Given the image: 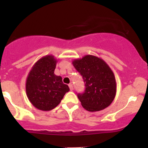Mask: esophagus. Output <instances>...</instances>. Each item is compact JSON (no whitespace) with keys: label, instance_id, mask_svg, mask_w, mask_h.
Segmentation results:
<instances>
[{"label":"esophagus","instance_id":"1","mask_svg":"<svg viewBox=\"0 0 148 148\" xmlns=\"http://www.w3.org/2000/svg\"><path fill=\"white\" fill-rule=\"evenodd\" d=\"M69 89H70V90H73V85L72 84H69Z\"/></svg>","mask_w":148,"mask_h":148}]
</instances>
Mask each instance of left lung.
<instances>
[{
  "mask_svg": "<svg viewBox=\"0 0 148 148\" xmlns=\"http://www.w3.org/2000/svg\"><path fill=\"white\" fill-rule=\"evenodd\" d=\"M72 64L85 82V92L77 95L82 106L95 112L109 106L116 95L117 87L115 75L108 64L92 55L75 59Z\"/></svg>",
  "mask_w": 148,
  "mask_h": 148,
  "instance_id": "obj_1",
  "label": "left lung"
}]
</instances>
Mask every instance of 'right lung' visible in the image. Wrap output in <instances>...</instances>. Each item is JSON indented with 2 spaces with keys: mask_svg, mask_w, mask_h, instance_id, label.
Listing matches in <instances>:
<instances>
[{
  "mask_svg": "<svg viewBox=\"0 0 148 148\" xmlns=\"http://www.w3.org/2000/svg\"><path fill=\"white\" fill-rule=\"evenodd\" d=\"M57 62L53 56H45L34 64L27 76L26 95L30 103L41 111L53 109L69 91L62 77L54 74Z\"/></svg>",
  "mask_w": 148,
  "mask_h": 148,
  "instance_id": "add662e5",
  "label": "right lung"
}]
</instances>
